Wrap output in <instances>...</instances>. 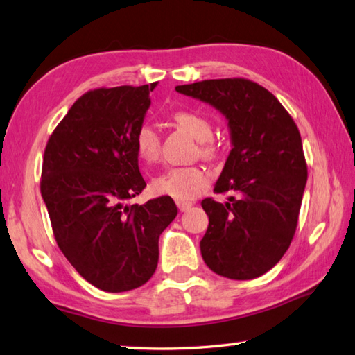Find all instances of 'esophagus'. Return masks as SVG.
I'll use <instances>...</instances> for the list:
<instances>
[{"instance_id":"1","label":"esophagus","mask_w":355,"mask_h":355,"mask_svg":"<svg viewBox=\"0 0 355 355\" xmlns=\"http://www.w3.org/2000/svg\"><path fill=\"white\" fill-rule=\"evenodd\" d=\"M176 205L180 211H187L193 205V202H190V200H176Z\"/></svg>"}]
</instances>
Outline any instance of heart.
<instances>
[{"label": "heart", "mask_w": 355, "mask_h": 355, "mask_svg": "<svg viewBox=\"0 0 355 355\" xmlns=\"http://www.w3.org/2000/svg\"><path fill=\"white\" fill-rule=\"evenodd\" d=\"M173 119L180 128L200 142V155L204 157H211L215 155V145L209 140L213 135L209 119L193 111H178ZM136 151L144 162H156L159 157V136L153 126H140L136 135ZM209 180V171L202 166H171V168H166L153 178L151 191L157 196H170L176 200H190L202 191Z\"/></svg>", "instance_id": "obj_1"}]
</instances>
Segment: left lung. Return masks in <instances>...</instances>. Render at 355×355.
Wrapping results in <instances>:
<instances>
[{
    "label": "left lung",
    "mask_w": 355,
    "mask_h": 355,
    "mask_svg": "<svg viewBox=\"0 0 355 355\" xmlns=\"http://www.w3.org/2000/svg\"><path fill=\"white\" fill-rule=\"evenodd\" d=\"M176 91L218 110L230 132L215 191L236 198L200 202L209 215L200 239L205 264L230 279L264 275L289 249L302 207L307 166L297 125L272 92L250 80H204Z\"/></svg>",
    "instance_id": "obj_1"
}]
</instances>
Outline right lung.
<instances>
[{
    "instance_id": "obj_1",
    "label": "right lung",
    "mask_w": 355,
    "mask_h": 355,
    "mask_svg": "<svg viewBox=\"0 0 355 355\" xmlns=\"http://www.w3.org/2000/svg\"><path fill=\"white\" fill-rule=\"evenodd\" d=\"M156 83L86 92L48 140L42 196L53 236L86 282L105 292L145 284L159 261V236L178 215L170 196L128 200L146 187L136 135Z\"/></svg>"
}]
</instances>
